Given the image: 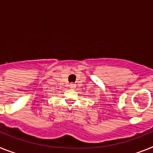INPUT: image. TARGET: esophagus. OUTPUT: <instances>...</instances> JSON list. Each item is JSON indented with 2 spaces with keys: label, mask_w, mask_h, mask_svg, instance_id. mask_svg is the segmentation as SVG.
<instances>
[{
  "label": "esophagus",
  "mask_w": 153,
  "mask_h": 153,
  "mask_svg": "<svg viewBox=\"0 0 153 153\" xmlns=\"http://www.w3.org/2000/svg\"><path fill=\"white\" fill-rule=\"evenodd\" d=\"M69 86H70V88H71V89H75V88H76V85L74 84V83H71V84L69 85Z\"/></svg>",
  "instance_id": "obj_1"
}]
</instances>
